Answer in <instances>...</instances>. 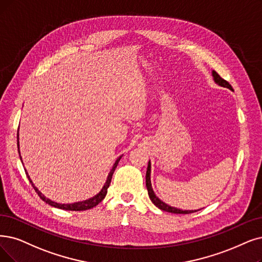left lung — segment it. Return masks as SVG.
Wrapping results in <instances>:
<instances>
[{"label":"left lung","mask_w":262,"mask_h":262,"mask_svg":"<svg viewBox=\"0 0 262 262\" xmlns=\"http://www.w3.org/2000/svg\"><path fill=\"white\" fill-rule=\"evenodd\" d=\"M212 75H213V78H214V81L216 83H218L219 86L222 87H226V88H229L230 90H232V87L230 83L225 80L224 78H222L221 76H219L217 74V72L213 71L212 72ZM150 161L148 162V165H147V172H146V187H147V190H148V195L150 198L151 202L158 207L160 208V210L162 211H165V212H169V213H173V214H190V213H194L196 211H183V210H180V208H176V207H173V206H170L167 205L166 203H164L163 201H161L160 199L157 196L152 190L151 188V183H150ZM199 211V210H198Z\"/></svg>","instance_id":"left-lung-1"}]
</instances>
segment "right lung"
<instances>
[{
	"label": "right lung",
	"instance_id": "add662e5",
	"mask_svg": "<svg viewBox=\"0 0 262 262\" xmlns=\"http://www.w3.org/2000/svg\"><path fill=\"white\" fill-rule=\"evenodd\" d=\"M18 137H19V135L17 134V139H18ZM18 151H19V141H18ZM19 156H20V151H19ZM120 159H121V156H120V157H118L117 160L115 161V163H114V165H113V167H112L111 172L108 173V176H107V180H106L105 184H104V186H103V188L101 189V191H100L97 195H95V196H92V198L88 199V200L81 201V202H75V203H72V204H61V203H57V202H54V201L49 200L48 198H46V196H45L43 193H41V192L37 189V188L34 186L33 182L31 181L30 176L28 175L27 170H25V171H26V174H27V176H28V179H29L30 183L32 184V186H33V188H34V190L36 191V193L39 195V198H40L41 200H43L44 202L48 203L49 205L54 206V207L61 208V210H67V211H86V210H90V208L97 206V205H98V204L103 200V199L105 198V195H106V193H107V188L110 187V184H111V181H112V176H113V174H114L115 169H116V167H117L118 162L120 161ZM20 160L23 161L21 157H20Z\"/></svg>",
	"mask_w": 262,
	"mask_h": 262
}]
</instances>
